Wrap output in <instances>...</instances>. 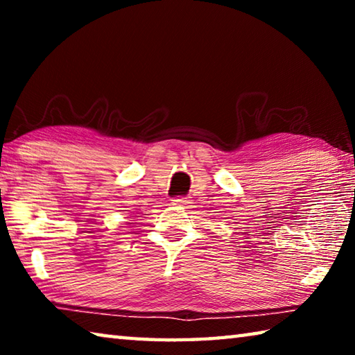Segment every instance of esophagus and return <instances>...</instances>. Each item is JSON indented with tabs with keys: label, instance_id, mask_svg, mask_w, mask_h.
Here are the masks:
<instances>
[{
	"label": "esophagus",
	"instance_id": "obj_1",
	"mask_svg": "<svg viewBox=\"0 0 355 355\" xmlns=\"http://www.w3.org/2000/svg\"><path fill=\"white\" fill-rule=\"evenodd\" d=\"M189 203L188 197H173L172 199V205H178V207H184Z\"/></svg>",
	"mask_w": 355,
	"mask_h": 355
}]
</instances>
